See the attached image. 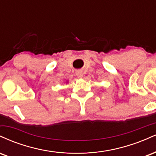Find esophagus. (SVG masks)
Returning a JSON list of instances; mask_svg holds the SVG:
<instances>
[{"label": "esophagus", "instance_id": "1", "mask_svg": "<svg viewBox=\"0 0 156 156\" xmlns=\"http://www.w3.org/2000/svg\"><path fill=\"white\" fill-rule=\"evenodd\" d=\"M76 76H78V78H81L83 77V72L82 70H78L76 72Z\"/></svg>", "mask_w": 156, "mask_h": 156}]
</instances>
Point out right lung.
<instances>
[{
	"label": "right lung",
	"mask_w": 156,
	"mask_h": 156,
	"mask_svg": "<svg viewBox=\"0 0 156 156\" xmlns=\"http://www.w3.org/2000/svg\"><path fill=\"white\" fill-rule=\"evenodd\" d=\"M67 82H68V81H67H67H66V83H67Z\"/></svg>",
	"instance_id": "add662e5"
}]
</instances>
